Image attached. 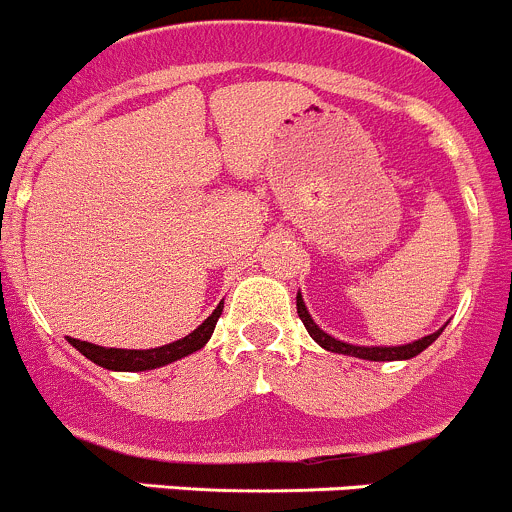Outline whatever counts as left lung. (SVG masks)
I'll return each instance as SVG.
<instances>
[{"instance_id":"obj_1","label":"left lung","mask_w":512,"mask_h":512,"mask_svg":"<svg viewBox=\"0 0 512 512\" xmlns=\"http://www.w3.org/2000/svg\"><path fill=\"white\" fill-rule=\"evenodd\" d=\"M296 311H299V319L304 321L309 337L314 339L321 349H326V352H334V354H347V357L367 359V362H402V359L417 357V354L425 352V349L430 347L437 337H440L442 329L447 326V324L440 326L437 332L427 334V337H422V339H415V342H410V344H397V347H362V344H349V342H342V339L332 337V334H326L324 329H321V326L311 319L309 309H306L304 299H301V291L296 294Z\"/></svg>"}]
</instances>
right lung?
Returning <instances> with one entry per match:
<instances>
[{
    "mask_svg": "<svg viewBox=\"0 0 512 512\" xmlns=\"http://www.w3.org/2000/svg\"><path fill=\"white\" fill-rule=\"evenodd\" d=\"M221 311H223V301L213 309V314L208 316L201 326L193 329L191 334H186V337L178 339V342L163 344V347H155V349H113V347H100V344H92V342H80V339H72V337H67V342L102 369H110V372H145V369H158L170 362H178V359L188 357V354L206 347L213 329H216V321L218 316H221Z\"/></svg>",
    "mask_w": 512,
    "mask_h": 512,
    "instance_id": "1",
    "label": "right lung"
}]
</instances>
